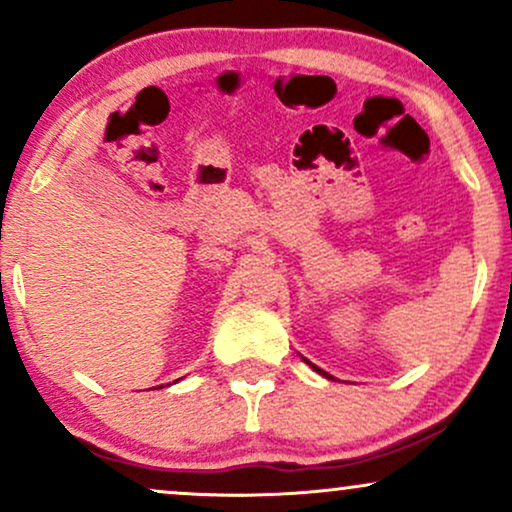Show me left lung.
<instances>
[{"label": "left lung", "instance_id": "obj_1", "mask_svg": "<svg viewBox=\"0 0 512 512\" xmlns=\"http://www.w3.org/2000/svg\"><path fill=\"white\" fill-rule=\"evenodd\" d=\"M313 368L317 370V373H322V370H320V368H317V366H313ZM322 375H327V373H322ZM327 378H330V375H327Z\"/></svg>", "mask_w": 512, "mask_h": 512}]
</instances>
